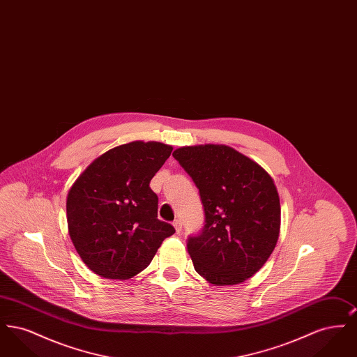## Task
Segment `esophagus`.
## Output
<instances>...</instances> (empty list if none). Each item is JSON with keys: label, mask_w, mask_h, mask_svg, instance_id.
I'll return each mask as SVG.
<instances>
[{"label": "esophagus", "mask_w": 357, "mask_h": 357, "mask_svg": "<svg viewBox=\"0 0 357 357\" xmlns=\"http://www.w3.org/2000/svg\"><path fill=\"white\" fill-rule=\"evenodd\" d=\"M172 225H174L176 233L179 234V233L182 231V221H181V220H175V221L172 222Z\"/></svg>", "instance_id": "1"}]
</instances>
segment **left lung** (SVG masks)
Masks as SVG:
<instances>
[{
	"label": "left lung",
	"instance_id": "left-lung-1",
	"mask_svg": "<svg viewBox=\"0 0 357 357\" xmlns=\"http://www.w3.org/2000/svg\"><path fill=\"white\" fill-rule=\"evenodd\" d=\"M172 156L204 204V230L187 242L194 269L217 287L246 281L268 261L280 236L281 206L272 176L225 144L186 146Z\"/></svg>",
	"mask_w": 357,
	"mask_h": 357
}]
</instances>
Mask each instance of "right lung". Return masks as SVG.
Instances as JSON below:
<instances>
[{"mask_svg": "<svg viewBox=\"0 0 357 357\" xmlns=\"http://www.w3.org/2000/svg\"><path fill=\"white\" fill-rule=\"evenodd\" d=\"M171 151L160 142L121 144L98 156L69 188V237L95 274L135 277L175 233L170 223L158 220V197L150 187Z\"/></svg>", "mask_w": 357, "mask_h": 357, "instance_id": "add662e5", "label": "right lung"}]
</instances>
